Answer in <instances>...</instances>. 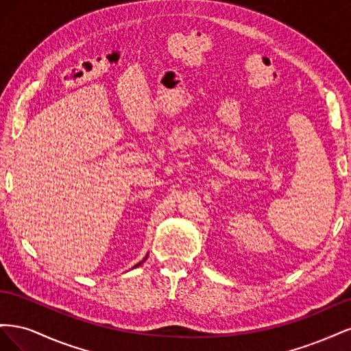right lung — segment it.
<instances>
[{"instance_id": "obj_1", "label": "right lung", "mask_w": 351, "mask_h": 351, "mask_svg": "<svg viewBox=\"0 0 351 351\" xmlns=\"http://www.w3.org/2000/svg\"><path fill=\"white\" fill-rule=\"evenodd\" d=\"M146 259H147V254H146V256H145V259H143L142 262H139V263H137V265H136V267H133V268H137V267H139V265H142V263H143V262H145Z\"/></svg>"}]
</instances>
